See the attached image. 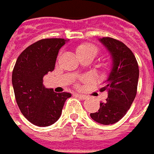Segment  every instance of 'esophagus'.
Returning <instances> with one entry per match:
<instances>
[{
    "mask_svg": "<svg viewBox=\"0 0 154 154\" xmlns=\"http://www.w3.org/2000/svg\"><path fill=\"white\" fill-rule=\"evenodd\" d=\"M76 96L79 98H80L81 100H85V99H86V98H87V96L84 95V94H80V93H77Z\"/></svg>",
    "mask_w": 154,
    "mask_h": 154,
    "instance_id": "obj_1",
    "label": "esophagus"
}]
</instances>
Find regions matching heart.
<instances>
[{
    "label": "heart",
    "mask_w": 154,
    "mask_h": 154,
    "mask_svg": "<svg viewBox=\"0 0 154 154\" xmlns=\"http://www.w3.org/2000/svg\"><path fill=\"white\" fill-rule=\"evenodd\" d=\"M75 54L77 57L80 59H89L92 61V59L98 54V46L90 44V43H82L78 45L75 47ZM103 68L104 69H107L109 68V64L108 63H103Z\"/></svg>",
    "instance_id": "b5f03b06"
}]
</instances>
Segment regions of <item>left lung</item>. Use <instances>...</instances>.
<instances>
[{"mask_svg": "<svg viewBox=\"0 0 154 154\" xmlns=\"http://www.w3.org/2000/svg\"><path fill=\"white\" fill-rule=\"evenodd\" d=\"M99 41L110 53L112 67L107 84L101 88V92L107 91L108 98L90 116L100 124L109 125L121 120L133 103L137 92L139 66L133 52L122 42L107 37Z\"/></svg>", "mask_w": 154, "mask_h": 154, "instance_id": "1", "label": "left lung"}]
</instances>
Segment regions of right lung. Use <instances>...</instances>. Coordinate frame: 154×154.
<instances>
[{"label":"right lung","mask_w":154,"mask_h":154,"mask_svg":"<svg viewBox=\"0 0 154 154\" xmlns=\"http://www.w3.org/2000/svg\"><path fill=\"white\" fill-rule=\"evenodd\" d=\"M67 40L41 39L28 46L19 56L12 74L16 102L21 113L39 127L55 123L62 114L68 92H55L45 88L43 78L55 68L59 50Z\"/></svg>","instance_id":"obj_1"}]
</instances>
